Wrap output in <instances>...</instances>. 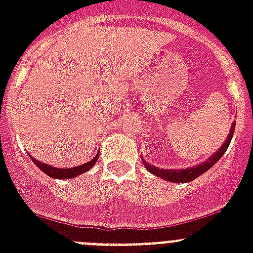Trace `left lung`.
<instances>
[{
  "instance_id": "obj_1",
  "label": "left lung",
  "mask_w": 253,
  "mask_h": 253,
  "mask_svg": "<svg viewBox=\"0 0 253 253\" xmlns=\"http://www.w3.org/2000/svg\"><path fill=\"white\" fill-rule=\"evenodd\" d=\"M234 131H235V122L232 123L231 131H230V134H228L226 142H224L223 146L220 147L219 151H216L215 154L212 155V156H210V158H209L205 163H201L200 166L192 167V168H188V169H181V170H176V169L156 168V167L154 166H150V164L146 162H143V164H144V167H146L151 173H154L155 176L162 177V178H164V180L167 181H172V182H189V181L196 180L197 177H200L202 173L209 170V169L211 168V167L214 166V164H215V163L222 158V156H223V154L226 152L228 146H230V143H231Z\"/></svg>"
}]
</instances>
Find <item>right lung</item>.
Segmentation results:
<instances>
[{"mask_svg": "<svg viewBox=\"0 0 253 253\" xmlns=\"http://www.w3.org/2000/svg\"><path fill=\"white\" fill-rule=\"evenodd\" d=\"M98 155L99 154L95 155L94 159H91L90 162L85 163V164H83V166L75 167V168H67V169L56 168V167L48 166V164H44V163L38 162V160H35L34 158H31V160L37 164V167L41 169L42 172H44L47 176L52 177V178H72V177L79 176V174H81V173L87 172L91 167L94 166L95 162L98 160Z\"/></svg>", "mask_w": 253, "mask_h": 253, "instance_id": "obj_1", "label": "right lung"}]
</instances>
